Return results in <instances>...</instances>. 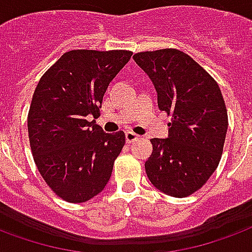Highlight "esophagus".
Listing matches in <instances>:
<instances>
[{
  "instance_id": "obj_1",
  "label": "esophagus",
  "mask_w": 252,
  "mask_h": 252,
  "mask_svg": "<svg viewBox=\"0 0 252 252\" xmlns=\"http://www.w3.org/2000/svg\"><path fill=\"white\" fill-rule=\"evenodd\" d=\"M139 137H140V136L136 135V133H133V132H131V131L126 132V143H128V144H131V143L136 141L137 139H139Z\"/></svg>"
}]
</instances>
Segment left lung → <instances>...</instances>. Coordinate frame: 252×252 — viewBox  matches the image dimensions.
<instances>
[{"mask_svg":"<svg viewBox=\"0 0 252 252\" xmlns=\"http://www.w3.org/2000/svg\"><path fill=\"white\" fill-rule=\"evenodd\" d=\"M158 92L160 111L172 115L167 139H152L145 172L169 196L191 195L218 168L228 117L220 88L184 52L160 49L133 56Z\"/></svg>","mask_w":252,"mask_h":252,"instance_id":"1","label":"left lung"}]
</instances>
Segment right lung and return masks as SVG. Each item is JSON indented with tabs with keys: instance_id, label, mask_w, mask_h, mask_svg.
Returning a JSON list of instances; mask_svg holds the SVG:
<instances>
[{
	"instance_id": "right-lung-1",
	"label": "right lung",
	"mask_w": 252,
	"mask_h": 252,
	"mask_svg": "<svg viewBox=\"0 0 252 252\" xmlns=\"http://www.w3.org/2000/svg\"><path fill=\"white\" fill-rule=\"evenodd\" d=\"M129 50H69L41 77L28 115L32 154L46 184L69 203H84L107 186L126 144L124 132L96 124L108 85Z\"/></svg>"
}]
</instances>
